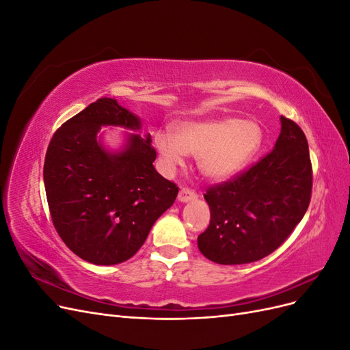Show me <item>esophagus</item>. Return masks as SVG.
Here are the masks:
<instances>
[{
    "mask_svg": "<svg viewBox=\"0 0 350 350\" xmlns=\"http://www.w3.org/2000/svg\"><path fill=\"white\" fill-rule=\"evenodd\" d=\"M197 198V194L189 188H181V191L178 194L179 203H188V201H194Z\"/></svg>",
    "mask_w": 350,
    "mask_h": 350,
    "instance_id": "esophagus-1",
    "label": "esophagus"
}]
</instances>
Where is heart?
<instances>
[{
	"instance_id": "obj_1",
	"label": "heart",
	"mask_w": 350,
	"mask_h": 350,
	"mask_svg": "<svg viewBox=\"0 0 350 350\" xmlns=\"http://www.w3.org/2000/svg\"><path fill=\"white\" fill-rule=\"evenodd\" d=\"M261 125L251 120L208 118L179 122L175 135L154 134V147L167 171L197 156L198 169L211 181H226L243 171L261 149Z\"/></svg>"
}]
</instances>
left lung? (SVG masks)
I'll use <instances>...</instances> for the list:
<instances>
[{"label":"left lung","mask_w":350,"mask_h":350,"mask_svg":"<svg viewBox=\"0 0 350 350\" xmlns=\"http://www.w3.org/2000/svg\"><path fill=\"white\" fill-rule=\"evenodd\" d=\"M273 150L234 181L211 187L204 198L210 225L198 235L206 258L225 266L248 264L279 248L310 206L312 167L308 142L280 116Z\"/></svg>","instance_id":"left-lung-1"}]
</instances>
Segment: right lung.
<instances>
[{
    "label": "right lung",
    "mask_w": 350,
    "mask_h": 350,
    "mask_svg": "<svg viewBox=\"0 0 350 350\" xmlns=\"http://www.w3.org/2000/svg\"><path fill=\"white\" fill-rule=\"evenodd\" d=\"M102 126L127 130L118 150L104 143ZM140 130L139 116L100 98L62 124L48 146L44 183L52 221L66 245L96 266L131 258L178 194L154 169L152 137Z\"/></svg>",
    "instance_id": "add662e5"
}]
</instances>
